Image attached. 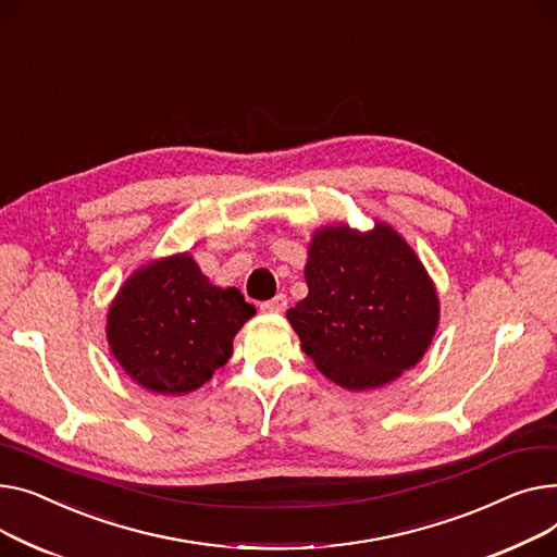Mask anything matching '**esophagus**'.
Returning a JSON list of instances; mask_svg holds the SVG:
<instances>
[{"mask_svg": "<svg viewBox=\"0 0 557 557\" xmlns=\"http://www.w3.org/2000/svg\"><path fill=\"white\" fill-rule=\"evenodd\" d=\"M285 308H287V297H285V294H276L274 299L260 304V310H263V312H283Z\"/></svg>", "mask_w": 557, "mask_h": 557, "instance_id": "esophagus-1", "label": "esophagus"}]
</instances>
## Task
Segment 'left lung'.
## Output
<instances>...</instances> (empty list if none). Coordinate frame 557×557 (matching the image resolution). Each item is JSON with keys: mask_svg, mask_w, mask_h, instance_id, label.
<instances>
[{"mask_svg": "<svg viewBox=\"0 0 557 557\" xmlns=\"http://www.w3.org/2000/svg\"><path fill=\"white\" fill-rule=\"evenodd\" d=\"M308 297L287 310L301 348L333 382L364 391L416 367L438 325L436 289L411 247L386 224L314 234Z\"/></svg>", "mask_w": 557, "mask_h": 557, "instance_id": "obj_1", "label": "left lung"}]
</instances>
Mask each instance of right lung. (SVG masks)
I'll return each mask as SVG.
<instances>
[{"mask_svg": "<svg viewBox=\"0 0 557 557\" xmlns=\"http://www.w3.org/2000/svg\"><path fill=\"white\" fill-rule=\"evenodd\" d=\"M256 314L236 287H215L188 253L152 263L123 285L108 339L125 373L154 394H188L232 357Z\"/></svg>", "mask_w": 557, "mask_h": 557, "instance_id": "add662e5", "label": "right lung"}]
</instances>
